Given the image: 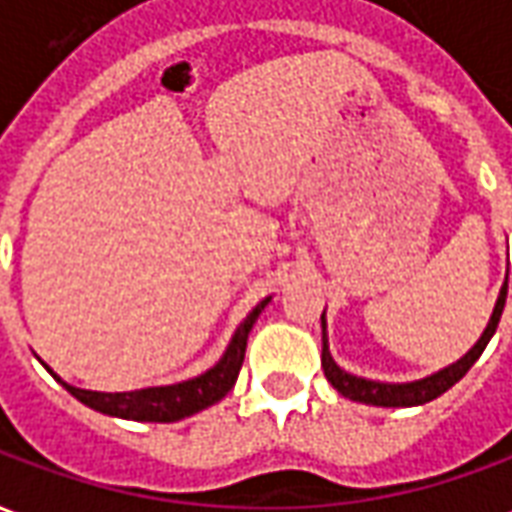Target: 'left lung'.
<instances>
[{"label": "left lung", "mask_w": 512, "mask_h": 512, "mask_svg": "<svg viewBox=\"0 0 512 512\" xmlns=\"http://www.w3.org/2000/svg\"><path fill=\"white\" fill-rule=\"evenodd\" d=\"M505 299H507V282L502 293H499V299H496L494 315H491V321L485 326L483 337L477 340L469 354L458 359L455 365L444 367L439 373H433V376L422 378V381H414V384H378V381H367V378H356L351 373H345L340 367L334 365L332 354H329V345H326V321H323L321 315V326H323V373L329 378V384L340 392V395L351 397L356 403H367V406H384V408H400V406H422V403H430V400H436L439 395H444L450 386H455L461 381L466 373H469V367L480 359V354L485 351V345L488 340L494 337L496 326H499V318H502V310H505Z\"/></svg>", "instance_id": "left-lung-1"}]
</instances>
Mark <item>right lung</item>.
Returning a JSON list of instances; mask_svg holds the SVG:
<instances>
[{"mask_svg": "<svg viewBox=\"0 0 512 512\" xmlns=\"http://www.w3.org/2000/svg\"><path fill=\"white\" fill-rule=\"evenodd\" d=\"M268 301L271 299L260 301L255 310L246 315V321L233 334V343L224 351L219 365L191 381L172 386H150V389H136V392H90V389H76L71 384L62 386L76 400H82L84 406L109 414V417L136 419V422H178L183 417H191L202 408L213 406L216 400H222L235 386V378L244 365L249 332L260 318V312L266 310Z\"/></svg>", "mask_w": 512, "mask_h": 512, "instance_id": "right-lung-1", "label": "right lung"}]
</instances>
